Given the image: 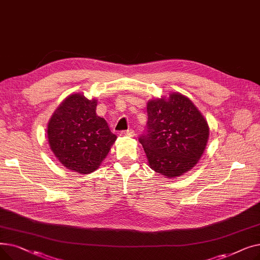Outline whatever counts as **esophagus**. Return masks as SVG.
I'll return each instance as SVG.
<instances>
[{"mask_svg": "<svg viewBox=\"0 0 260 260\" xmlns=\"http://www.w3.org/2000/svg\"><path fill=\"white\" fill-rule=\"evenodd\" d=\"M121 136H126V137H134L135 132L133 129H127V131H122L120 133Z\"/></svg>", "mask_w": 260, "mask_h": 260, "instance_id": "esophagus-1", "label": "esophagus"}]
</instances>
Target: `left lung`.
<instances>
[{
    "mask_svg": "<svg viewBox=\"0 0 260 260\" xmlns=\"http://www.w3.org/2000/svg\"><path fill=\"white\" fill-rule=\"evenodd\" d=\"M147 124L139 138L149 168L175 178L192 170L206 149L210 128L207 120L185 95L147 102Z\"/></svg>",
    "mask_w": 260,
    "mask_h": 260,
    "instance_id": "1",
    "label": "left lung"
}]
</instances>
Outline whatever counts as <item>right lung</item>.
I'll use <instances>...</instances> for the list:
<instances>
[{"label":"right lung","instance_id":"right-lung-1","mask_svg":"<svg viewBox=\"0 0 260 260\" xmlns=\"http://www.w3.org/2000/svg\"><path fill=\"white\" fill-rule=\"evenodd\" d=\"M95 108L97 100L74 93L59 105L48 122L51 151L73 172L90 174L97 170L117 139Z\"/></svg>","mask_w":260,"mask_h":260}]
</instances>
